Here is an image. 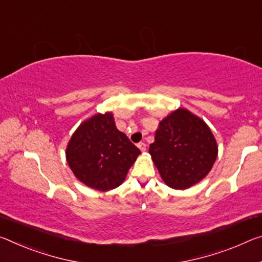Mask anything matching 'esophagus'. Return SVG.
<instances>
[{
  "mask_svg": "<svg viewBox=\"0 0 262 262\" xmlns=\"http://www.w3.org/2000/svg\"><path fill=\"white\" fill-rule=\"evenodd\" d=\"M138 147H139V149H140L141 151H146V149H147L146 143H143V142H140V143L138 144Z\"/></svg>",
  "mask_w": 262,
  "mask_h": 262,
  "instance_id": "obj_1",
  "label": "esophagus"
}]
</instances>
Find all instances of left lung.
<instances>
[{
    "label": "left lung",
    "mask_w": 262,
    "mask_h": 262,
    "mask_svg": "<svg viewBox=\"0 0 262 262\" xmlns=\"http://www.w3.org/2000/svg\"><path fill=\"white\" fill-rule=\"evenodd\" d=\"M149 154L164 183L184 190L201 182L212 169L218 146L209 126L185 108L162 120Z\"/></svg>",
    "instance_id": "8db88e82"
}]
</instances>
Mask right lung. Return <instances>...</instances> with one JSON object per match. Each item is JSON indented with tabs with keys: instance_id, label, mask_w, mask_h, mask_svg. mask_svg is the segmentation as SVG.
<instances>
[{
	"instance_id": "1",
	"label": "right lung",
	"mask_w": 262,
	"mask_h": 262,
	"mask_svg": "<svg viewBox=\"0 0 262 262\" xmlns=\"http://www.w3.org/2000/svg\"><path fill=\"white\" fill-rule=\"evenodd\" d=\"M140 154V149L116 128L113 114L99 113L73 133L66 160L74 176L85 185L108 191L123 183Z\"/></svg>"
}]
</instances>
